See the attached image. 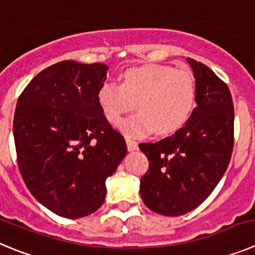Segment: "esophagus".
<instances>
[{"label":"esophagus","mask_w":255,"mask_h":255,"mask_svg":"<svg viewBox=\"0 0 255 255\" xmlns=\"http://www.w3.org/2000/svg\"><path fill=\"white\" fill-rule=\"evenodd\" d=\"M126 145H128V150L129 151H134L137 149L136 141L132 139H129V137H126Z\"/></svg>","instance_id":"obj_1"}]
</instances>
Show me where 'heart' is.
Wrapping results in <instances>:
<instances>
[{
    "mask_svg": "<svg viewBox=\"0 0 255 255\" xmlns=\"http://www.w3.org/2000/svg\"><path fill=\"white\" fill-rule=\"evenodd\" d=\"M97 99L106 119L114 124L137 104L139 114L118 125L128 136L141 137L153 131L170 135L190 119L196 102V85L188 72L167 65H144L128 69L121 85L105 82Z\"/></svg>",
    "mask_w": 255,
    "mask_h": 255,
    "instance_id": "obj_1",
    "label": "heart"
}]
</instances>
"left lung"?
Returning a JSON list of instances; mask_svg holds the SVG:
<instances>
[{"label":"left lung","mask_w":255,"mask_h":255,"mask_svg":"<svg viewBox=\"0 0 255 255\" xmlns=\"http://www.w3.org/2000/svg\"><path fill=\"white\" fill-rule=\"evenodd\" d=\"M196 104L186 125L156 143H141L149 160L140 196L151 211L179 216L200 206L218 186L234 145V105L229 87L207 65L187 58Z\"/></svg>","instance_id":"obj_1"}]
</instances>
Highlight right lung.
I'll return each instance as SVG.
<instances>
[{
    "label": "right lung",
    "mask_w": 255,
    "mask_h": 255,
    "mask_svg": "<svg viewBox=\"0 0 255 255\" xmlns=\"http://www.w3.org/2000/svg\"><path fill=\"white\" fill-rule=\"evenodd\" d=\"M106 64L63 60L35 76L13 118L17 165L41 205L67 219L102 206L107 177L126 155L123 135L99 104Z\"/></svg>",
    "instance_id": "right-lung-1"
}]
</instances>
